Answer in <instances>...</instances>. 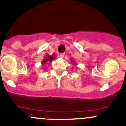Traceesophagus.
<instances>
[{
  "mask_svg": "<svg viewBox=\"0 0 126 126\" xmlns=\"http://www.w3.org/2000/svg\"><path fill=\"white\" fill-rule=\"evenodd\" d=\"M64 55H65V53H62V54H60V57L63 58V57L64 56Z\"/></svg>",
  "mask_w": 126,
  "mask_h": 126,
  "instance_id": "34e87169",
  "label": "esophagus"
}]
</instances>
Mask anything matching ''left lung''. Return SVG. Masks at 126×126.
<instances>
[{"instance_id": "8db88e82", "label": "left lung", "mask_w": 126, "mask_h": 126, "mask_svg": "<svg viewBox=\"0 0 126 126\" xmlns=\"http://www.w3.org/2000/svg\"><path fill=\"white\" fill-rule=\"evenodd\" d=\"M71 62H72V63H73V64H74L77 65V64H75V61L74 59H71Z\"/></svg>"}]
</instances>
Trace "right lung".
<instances>
[{
    "instance_id": "obj_1",
    "label": "right lung",
    "mask_w": 126,
    "mask_h": 126,
    "mask_svg": "<svg viewBox=\"0 0 126 126\" xmlns=\"http://www.w3.org/2000/svg\"><path fill=\"white\" fill-rule=\"evenodd\" d=\"M55 57H56V55L55 54H52V56L47 55V56H45V59H44V60L42 61V62H41V64H42V65H44L45 64L47 63L48 62H52V61L55 59Z\"/></svg>"
}]
</instances>
